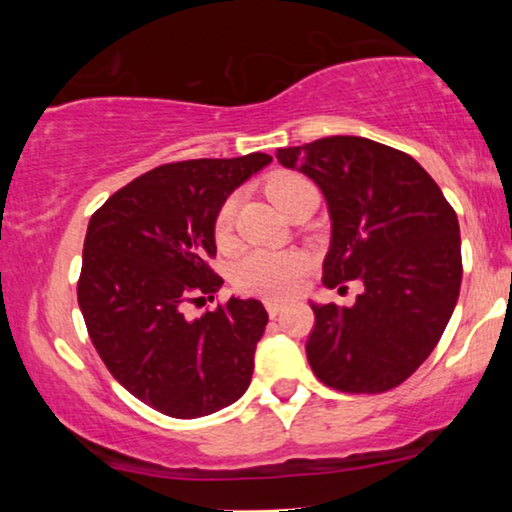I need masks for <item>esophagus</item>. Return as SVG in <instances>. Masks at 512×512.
<instances>
[{
    "label": "esophagus",
    "mask_w": 512,
    "mask_h": 512,
    "mask_svg": "<svg viewBox=\"0 0 512 512\" xmlns=\"http://www.w3.org/2000/svg\"><path fill=\"white\" fill-rule=\"evenodd\" d=\"M265 310H268V314H270V319H275L279 312L284 310V305L279 303V300H265Z\"/></svg>",
    "instance_id": "esophagus-1"
}]
</instances>
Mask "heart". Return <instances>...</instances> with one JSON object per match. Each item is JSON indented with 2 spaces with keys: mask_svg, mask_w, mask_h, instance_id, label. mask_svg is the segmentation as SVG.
<instances>
[{
  "mask_svg": "<svg viewBox=\"0 0 512 512\" xmlns=\"http://www.w3.org/2000/svg\"><path fill=\"white\" fill-rule=\"evenodd\" d=\"M314 188L310 181L300 174L279 172L265 181V193L275 205L286 212L293 200L300 193ZM237 200H223L214 219V237L219 244H226L233 235ZM305 261L296 251H272V249H247L233 261L230 279L237 289L244 293H254L263 298H282L298 286V279L303 277Z\"/></svg>",
  "mask_w": 512,
  "mask_h": 512,
  "instance_id": "heart-1",
  "label": "heart"
}]
</instances>
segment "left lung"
<instances>
[{
  "label": "left lung",
  "mask_w": 512,
  "mask_h": 512,
  "mask_svg": "<svg viewBox=\"0 0 512 512\" xmlns=\"http://www.w3.org/2000/svg\"><path fill=\"white\" fill-rule=\"evenodd\" d=\"M324 193L328 289L361 279L352 307L314 305L307 361L326 387L382 394L408 380L438 345L461 286L459 221L408 153L335 135L277 149Z\"/></svg>",
  "instance_id": "1"
}]
</instances>
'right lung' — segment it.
I'll use <instances>...</instances> for the list:
<instances>
[{
	"label": "right lung",
	"instance_id": "add662e5",
	"mask_svg": "<svg viewBox=\"0 0 512 512\" xmlns=\"http://www.w3.org/2000/svg\"><path fill=\"white\" fill-rule=\"evenodd\" d=\"M270 163L249 153L160 165L90 216L76 289L88 335L109 373L167 417L212 415L249 387L265 307L230 298L186 319L184 305L221 289L207 265L216 212Z\"/></svg>",
	"mask_w": 512,
	"mask_h": 512
}]
</instances>
